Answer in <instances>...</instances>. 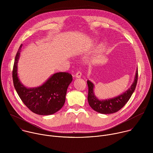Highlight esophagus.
I'll return each instance as SVG.
<instances>
[{"label":"esophagus","mask_w":153,"mask_h":153,"mask_svg":"<svg viewBox=\"0 0 153 153\" xmlns=\"http://www.w3.org/2000/svg\"><path fill=\"white\" fill-rule=\"evenodd\" d=\"M76 78H80L81 76H82V73L80 71H77L76 74H75V76H74Z\"/></svg>","instance_id":"34e87169"}]
</instances>
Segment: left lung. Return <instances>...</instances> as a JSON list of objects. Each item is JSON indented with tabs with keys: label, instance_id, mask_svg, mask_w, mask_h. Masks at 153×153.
Masks as SVG:
<instances>
[{
	"label": "left lung",
	"instance_id": "1",
	"mask_svg": "<svg viewBox=\"0 0 153 153\" xmlns=\"http://www.w3.org/2000/svg\"><path fill=\"white\" fill-rule=\"evenodd\" d=\"M138 79V69L136 70L135 78L130 88L123 94L114 98L99 100L94 93V84L90 80H87L88 86V101L90 106L93 110L101 114H112L117 112L129 100L135 90Z\"/></svg>",
	"mask_w": 153,
	"mask_h": 153
}]
</instances>
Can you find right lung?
I'll return each instance as SVG.
<instances>
[{"label":"right lung","instance_id":"add662e5","mask_svg":"<svg viewBox=\"0 0 153 153\" xmlns=\"http://www.w3.org/2000/svg\"><path fill=\"white\" fill-rule=\"evenodd\" d=\"M22 47V45L16 55L13 66L14 88L22 101L32 112L42 116L53 114L63 106L68 87L73 80L72 76L68 73H57L41 86L30 88L25 87L17 76V63Z\"/></svg>","mask_w":153,"mask_h":153}]
</instances>
